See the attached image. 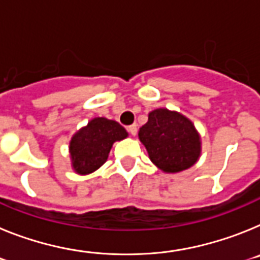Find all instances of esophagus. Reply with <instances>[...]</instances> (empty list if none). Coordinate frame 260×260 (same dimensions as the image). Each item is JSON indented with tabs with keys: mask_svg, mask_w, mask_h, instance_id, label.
Here are the masks:
<instances>
[{
	"mask_svg": "<svg viewBox=\"0 0 260 260\" xmlns=\"http://www.w3.org/2000/svg\"><path fill=\"white\" fill-rule=\"evenodd\" d=\"M128 132H129L132 136H136V133H137V125H136V124L129 125V127H128Z\"/></svg>",
	"mask_w": 260,
	"mask_h": 260,
	"instance_id": "obj_1",
	"label": "esophagus"
}]
</instances>
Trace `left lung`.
<instances>
[{"mask_svg":"<svg viewBox=\"0 0 260 260\" xmlns=\"http://www.w3.org/2000/svg\"><path fill=\"white\" fill-rule=\"evenodd\" d=\"M150 161L166 174L192 168L202 155V137L188 117L168 108L149 112L148 123L139 131Z\"/></svg>","mask_w":260,"mask_h":260,"instance_id":"obj_1","label":"left lung"}]
</instances>
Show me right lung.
I'll use <instances>...</instances> for the list:
<instances>
[{"label": "right lung", "instance_id": "right-lung-1", "mask_svg": "<svg viewBox=\"0 0 260 260\" xmlns=\"http://www.w3.org/2000/svg\"><path fill=\"white\" fill-rule=\"evenodd\" d=\"M127 137L128 132L117 121L94 117L69 141L72 169L80 175L94 173L107 161L114 143Z\"/></svg>", "mask_w": 260, "mask_h": 260}]
</instances>
